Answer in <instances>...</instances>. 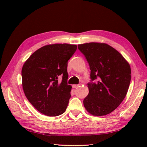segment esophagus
I'll return each instance as SVG.
<instances>
[{
    "label": "esophagus",
    "mask_w": 147,
    "mask_h": 147,
    "mask_svg": "<svg viewBox=\"0 0 147 147\" xmlns=\"http://www.w3.org/2000/svg\"><path fill=\"white\" fill-rule=\"evenodd\" d=\"M79 86H80V85H73V88H78V87H79Z\"/></svg>",
    "instance_id": "34e87169"
}]
</instances>
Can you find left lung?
<instances>
[{"mask_svg":"<svg viewBox=\"0 0 147 147\" xmlns=\"http://www.w3.org/2000/svg\"><path fill=\"white\" fill-rule=\"evenodd\" d=\"M78 48L91 70L89 93L84 99V106L96 116L110 114L127 94L131 78L130 65L119 52L106 43H83Z\"/></svg>","mask_w":147,"mask_h":147,"instance_id":"obj_1","label":"left lung"}]
</instances>
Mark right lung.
I'll return each instance as SVG.
<instances>
[{
    "mask_svg": "<svg viewBox=\"0 0 147 147\" xmlns=\"http://www.w3.org/2000/svg\"><path fill=\"white\" fill-rule=\"evenodd\" d=\"M76 49V45L67 43L43 46L32 54L22 68L25 96L37 111L47 116H57L66 110L72 88L67 83V61Z\"/></svg>",
    "mask_w": 147,
    "mask_h": 147,
    "instance_id": "obj_1",
    "label": "right lung"
}]
</instances>
